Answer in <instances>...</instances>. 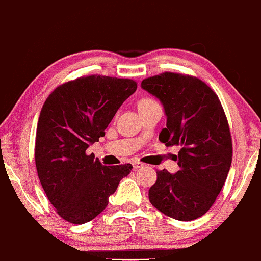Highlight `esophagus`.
<instances>
[{"label": "esophagus", "mask_w": 261, "mask_h": 261, "mask_svg": "<svg viewBox=\"0 0 261 261\" xmlns=\"http://www.w3.org/2000/svg\"><path fill=\"white\" fill-rule=\"evenodd\" d=\"M132 166H134V169L137 170L139 168H143L144 164H143V163H141V162H134V163H132Z\"/></svg>", "instance_id": "esophagus-1"}]
</instances>
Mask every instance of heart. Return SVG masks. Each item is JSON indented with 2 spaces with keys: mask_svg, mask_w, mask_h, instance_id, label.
<instances>
[{
  "mask_svg": "<svg viewBox=\"0 0 261 261\" xmlns=\"http://www.w3.org/2000/svg\"><path fill=\"white\" fill-rule=\"evenodd\" d=\"M152 102H154L153 99H151V98H142L141 100H139V104L138 106H141V104H147V103H152Z\"/></svg>",
  "mask_w": 261,
  "mask_h": 261,
  "instance_id": "obj_1",
  "label": "heart"
}]
</instances>
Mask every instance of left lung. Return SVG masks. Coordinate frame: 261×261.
Wrapping results in <instances>:
<instances>
[{
    "label": "left lung",
    "mask_w": 261,
    "mask_h": 261,
    "mask_svg": "<svg viewBox=\"0 0 261 261\" xmlns=\"http://www.w3.org/2000/svg\"><path fill=\"white\" fill-rule=\"evenodd\" d=\"M141 87L164 108L166 127L159 141L180 146L179 171H158L150 203L173 219H197L216 201L232 163L230 127L220 100L203 81L180 73L149 77Z\"/></svg>",
    "instance_id": "left-lung-1"
}]
</instances>
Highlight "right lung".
Returning <instances> with one entry per match:
<instances>
[{
    "label": "right lung",
    "mask_w": 261,
    "mask_h": 261,
    "mask_svg": "<svg viewBox=\"0 0 261 261\" xmlns=\"http://www.w3.org/2000/svg\"><path fill=\"white\" fill-rule=\"evenodd\" d=\"M127 79L87 76L56 88L37 123L35 163L44 192L58 215L81 225L97 217L132 165L106 166L87 149L106 135L123 102L136 91Z\"/></svg>",
    "instance_id": "obj_1"
}]
</instances>
